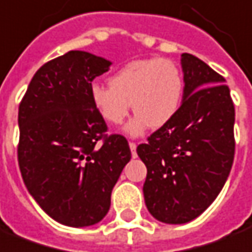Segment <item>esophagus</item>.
Returning <instances> with one entry per match:
<instances>
[{
	"label": "esophagus",
	"mask_w": 252,
	"mask_h": 252,
	"mask_svg": "<svg viewBox=\"0 0 252 252\" xmlns=\"http://www.w3.org/2000/svg\"><path fill=\"white\" fill-rule=\"evenodd\" d=\"M129 146H130V151H131V156L133 158H137V152H135V149H137V145H135L134 142H129Z\"/></svg>",
	"instance_id": "1"
}]
</instances>
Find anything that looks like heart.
<instances>
[{"label":"heart","mask_w":252,"mask_h":252,"mask_svg":"<svg viewBox=\"0 0 252 252\" xmlns=\"http://www.w3.org/2000/svg\"><path fill=\"white\" fill-rule=\"evenodd\" d=\"M183 77L169 60L131 61L110 77V85L94 84L89 94L94 107L111 125H121L133 104L135 115L125 131L140 137L148 127L160 129L179 112Z\"/></svg>","instance_id":"1"}]
</instances>
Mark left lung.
<instances>
[{
	"label": "left lung",
	"mask_w": 252,
	"mask_h": 252,
	"mask_svg": "<svg viewBox=\"0 0 252 252\" xmlns=\"http://www.w3.org/2000/svg\"><path fill=\"white\" fill-rule=\"evenodd\" d=\"M180 65L179 112L137 148L148 169L146 208L165 224H186L202 215L225 185L235 155V107L225 78L187 53Z\"/></svg>",
	"instance_id": "8db88e82"
}]
</instances>
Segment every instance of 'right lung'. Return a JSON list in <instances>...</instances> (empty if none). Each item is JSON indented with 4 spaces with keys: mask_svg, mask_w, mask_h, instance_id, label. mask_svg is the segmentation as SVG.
Returning a JSON list of instances; mask_svg holds the SVG:
<instances>
[{
    "mask_svg": "<svg viewBox=\"0 0 252 252\" xmlns=\"http://www.w3.org/2000/svg\"><path fill=\"white\" fill-rule=\"evenodd\" d=\"M111 65L103 57L72 50L35 73L19 107L17 155L24 185L44 213L63 225L100 222L131 158L125 137L104 135L106 122L91 101L92 80Z\"/></svg>",
    "mask_w": 252,
    "mask_h": 252,
    "instance_id": "1",
    "label": "right lung"
}]
</instances>
